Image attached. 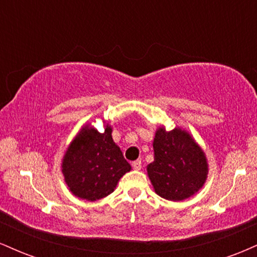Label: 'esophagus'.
Masks as SVG:
<instances>
[{"instance_id":"1","label":"esophagus","mask_w":257,"mask_h":257,"mask_svg":"<svg viewBox=\"0 0 257 257\" xmlns=\"http://www.w3.org/2000/svg\"><path fill=\"white\" fill-rule=\"evenodd\" d=\"M132 166H133V168H134L135 170H140V169H141V161H135V162H133Z\"/></svg>"}]
</instances>
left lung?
<instances>
[{"label":"left lung","mask_w":257,"mask_h":257,"mask_svg":"<svg viewBox=\"0 0 257 257\" xmlns=\"http://www.w3.org/2000/svg\"><path fill=\"white\" fill-rule=\"evenodd\" d=\"M155 159L147 166V175L162 198L181 202L198 192L208 178L204 151L184 129L167 132L159 126L153 139Z\"/></svg>","instance_id":"obj_1"}]
</instances>
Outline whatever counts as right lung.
<instances>
[{
	"label": "right lung",
	"instance_id": "obj_1",
	"mask_svg": "<svg viewBox=\"0 0 257 257\" xmlns=\"http://www.w3.org/2000/svg\"><path fill=\"white\" fill-rule=\"evenodd\" d=\"M111 134L112 128L107 123L104 133L87 124L67 147L61 172L73 196L89 202L104 198L132 170Z\"/></svg>",
	"mask_w": 257,
	"mask_h": 257
}]
</instances>
